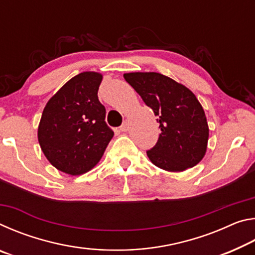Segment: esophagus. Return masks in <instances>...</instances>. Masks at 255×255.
<instances>
[{
	"label": "esophagus",
	"instance_id": "esophagus-1",
	"mask_svg": "<svg viewBox=\"0 0 255 255\" xmlns=\"http://www.w3.org/2000/svg\"><path fill=\"white\" fill-rule=\"evenodd\" d=\"M120 130L124 131V132L128 131V130H129V123H128V122H125V123L122 125V126H120Z\"/></svg>",
	"mask_w": 255,
	"mask_h": 255
}]
</instances>
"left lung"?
Returning a JSON list of instances; mask_svg holds the SVG:
<instances>
[{
	"mask_svg": "<svg viewBox=\"0 0 255 255\" xmlns=\"http://www.w3.org/2000/svg\"><path fill=\"white\" fill-rule=\"evenodd\" d=\"M124 77L157 116L161 133L156 145L147 150L150 162L169 172L197 165L207 152L209 127L195 94L161 73H125Z\"/></svg>",
	"mask_w": 255,
	"mask_h": 255,
	"instance_id": "8db88e82",
	"label": "left lung"
}]
</instances>
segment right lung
<instances>
[{
    "label": "right lung",
    "mask_w": 255,
    "mask_h": 255,
    "mask_svg": "<svg viewBox=\"0 0 255 255\" xmlns=\"http://www.w3.org/2000/svg\"><path fill=\"white\" fill-rule=\"evenodd\" d=\"M102 79L98 72L80 73L49 99L42 111L38 141L51 165L66 174L92 170L114 137L98 98Z\"/></svg>",
    "instance_id": "obj_1"
}]
</instances>
